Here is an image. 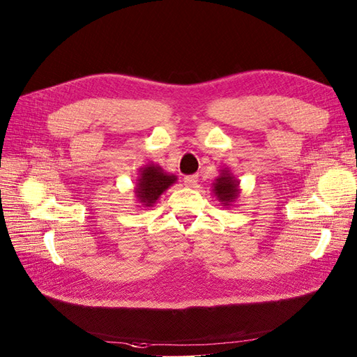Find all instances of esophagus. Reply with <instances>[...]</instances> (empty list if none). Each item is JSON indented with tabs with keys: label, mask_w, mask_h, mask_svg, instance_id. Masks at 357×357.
I'll use <instances>...</instances> for the list:
<instances>
[{
	"label": "esophagus",
	"mask_w": 357,
	"mask_h": 357,
	"mask_svg": "<svg viewBox=\"0 0 357 357\" xmlns=\"http://www.w3.org/2000/svg\"><path fill=\"white\" fill-rule=\"evenodd\" d=\"M197 182H199V176H197V175H190V176H185V178H184L185 187H190V188L196 187Z\"/></svg>",
	"instance_id": "34e87169"
}]
</instances>
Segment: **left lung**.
Returning <instances> with one entry per match:
<instances>
[{
  "label": "left lung",
  "mask_w": 357,
  "mask_h": 357,
  "mask_svg": "<svg viewBox=\"0 0 357 357\" xmlns=\"http://www.w3.org/2000/svg\"><path fill=\"white\" fill-rule=\"evenodd\" d=\"M212 192L215 199L221 203V206L230 208L235 206V203L241 195L239 181L233 175L229 167L220 170V175L212 182Z\"/></svg>",
  "instance_id": "8db88e82"
}]
</instances>
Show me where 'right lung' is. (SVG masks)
<instances>
[{
	"label": "right lung",
	"instance_id": "add662e5",
	"mask_svg": "<svg viewBox=\"0 0 357 357\" xmlns=\"http://www.w3.org/2000/svg\"><path fill=\"white\" fill-rule=\"evenodd\" d=\"M176 181V175L165 172L161 166L154 165V162H148L144 167H140L133 190L135 197L139 203L137 206L152 208L162 192L169 190Z\"/></svg>",
	"mask_w": 357,
	"mask_h": 357
}]
</instances>
